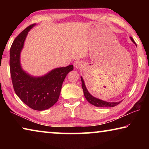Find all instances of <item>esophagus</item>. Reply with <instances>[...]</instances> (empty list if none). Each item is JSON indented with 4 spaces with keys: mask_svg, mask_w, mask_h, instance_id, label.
Instances as JSON below:
<instances>
[{
    "mask_svg": "<svg viewBox=\"0 0 149 149\" xmlns=\"http://www.w3.org/2000/svg\"><path fill=\"white\" fill-rule=\"evenodd\" d=\"M74 65L75 67V68L76 69H81V68L83 67V64L82 62L79 61V60H76V61H75L74 63Z\"/></svg>",
    "mask_w": 149,
    "mask_h": 149,
    "instance_id": "34e87169",
    "label": "esophagus"
}]
</instances>
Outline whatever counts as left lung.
<instances>
[{"label": "left lung", "mask_w": 149, "mask_h": 149, "mask_svg": "<svg viewBox=\"0 0 149 149\" xmlns=\"http://www.w3.org/2000/svg\"><path fill=\"white\" fill-rule=\"evenodd\" d=\"M130 39L136 45V43L134 41V40L133 39L132 37H130ZM81 79L82 89H83V90H84V96H85V99H86L87 101L89 103H91V104L94 105L97 107H115V106L119 104L121 102V101L118 102H107V101H104V100H100L99 99H97V98L93 97V96L91 95L89 92H88L87 88H86V87H85L84 81V79H83L82 77H81Z\"/></svg>", "instance_id": "obj_1"}]
</instances>
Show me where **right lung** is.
Wrapping results in <instances>:
<instances>
[{
  "label": "right lung",
  "instance_id": "1",
  "mask_svg": "<svg viewBox=\"0 0 149 149\" xmlns=\"http://www.w3.org/2000/svg\"><path fill=\"white\" fill-rule=\"evenodd\" d=\"M35 25L26 27L17 35L10 50V69L14 91L21 100L35 110L52 107L58 100L65 76L73 70V65L58 68L42 77H32L22 70L20 52L28 31Z\"/></svg>",
  "mask_w": 149,
  "mask_h": 149
}]
</instances>
